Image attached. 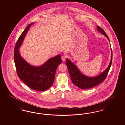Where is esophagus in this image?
I'll return each instance as SVG.
<instances>
[{"instance_id": "34e87169", "label": "esophagus", "mask_w": 125, "mask_h": 125, "mask_svg": "<svg viewBox=\"0 0 125 125\" xmlns=\"http://www.w3.org/2000/svg\"><path fill=\"white\" fill-rule=\"evenodd\" d=\"M65 59H66V58H65V56H61V59L62 60V61H65Z\"/></svg>"}]
</instances>
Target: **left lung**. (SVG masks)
I'll return each instance as SVG.
<instances>
[{
	"instance_id": "8db88e82",
	"label": "left lung",
	"mask_w": 125,
	"mask_h": 125,
	"mask_svg": "<svg viewBox=\"0 0 125 125\" xmlns=\"http://www.w3.org/2000/svg\"><path fill=\"white\" fill-rule=\"evenodd\" d=\"M97 30L105 36L110 42L109 39L104 31L99 26H97ZM111 45V44H110ZM111 51L112 48H111ZM111 60L107 69L100 74L95 77H89L84 75L81 73L77 66L68 59L66 60V65L67 67L69 74L73 83L78 88L82 89H86L93 88L103 82L107 77L108 72L112 63L113 52L112 51Z\"/></svg>"
}]
</instances>
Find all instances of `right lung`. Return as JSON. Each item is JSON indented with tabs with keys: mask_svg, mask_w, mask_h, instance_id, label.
<instances>
[{
	"mask_svg": "<svg viewBox=\"0 0 125 125\" xmlns=\"http://www.w3.org/2000/svg\"><path fill=\"white\" fill-rule=\"evenodd\" d=\"M29 24L16 43L14 52V61L19 78L31 89L42 91L53 84L58 66L62 63L60 55L47 60L40 66H34L28 63L21 56L19 48L21 46L30 26Z\"/></svg>",
	"mask_w": 125,
	"mask_h": 125,
	"instance_id": "1",
	"label": "right lung"
}]
</instances>
